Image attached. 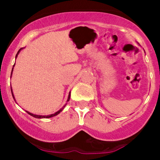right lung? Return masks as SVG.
<instances>
[{"label": "right lung", "instance_id": "obj_1", "mask_svg": "<svg viewBox=\"0 0 160 160\" xmlns=\"http://www.w3.org/2000/svg\"><path fill=\"white\" fill-rule=\"evenodd\" d=\"M22 48H21V49H19V51H18L17 54H16V58H17L18 55H19V52H20V51L22 50ZM14 66H15V65H13V67H14ZM12 71H13V68H12V72H11V76H12ZM11 76H10V78H11ZM11 92H12V97H13L14 100H15V97H14V95H13V93H12V89H11ZM70 97H71V92H69V94H68V100H67V102H68V101L70 100ZM15 102H16V100H15ZM66 104H65V105H64L63 107H62V108H61V109L59 110V111H57V112H56V113H52V114H50V115H47V116H43V115H36V114H34V113H30V112H28V111H26V112H27L28 113V114H30L31 116H32V117H35V118H38V119H41V118H50V117H55V116L58 115V113H60V112H62V111H63V109H64V108H65V106H66Z\"/></svg>", "mask_w": 160, "mask_h": 160}]
</instances>
